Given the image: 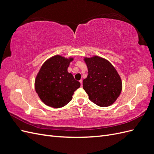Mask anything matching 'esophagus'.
<instances>
[{"instance_id": "esophagus-1", "label": "esophagus", "mask_w": 154, "mask_h": 154, "mask_svg": "<svg viewBox=\"0 0 154 154\" xmlns=\"http://www.w3.org/2000/svg\"><path fill=\"white\" fill-rule=\"evenodd\" d=\"M80 84H81V87H82V86H83V84H82V80H80Z\"/></svg>"}]
</instances>
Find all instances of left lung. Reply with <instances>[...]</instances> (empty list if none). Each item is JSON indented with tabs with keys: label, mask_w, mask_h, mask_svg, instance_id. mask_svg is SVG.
<instances>
[{
	"label": "left lung",
	"mask_w": 154,
	"mask_h": 154,
	"mask_svg": "<svg viewBox=\"0 0 154 154\" xmlns=\"http://www.w3.org/2000/svg\"><path fill=\"white\" fill-rule=\"evenodd\" d=\"M88 76L83 80V89L93 103L101 107L112 105L122 91L119 74L109 60L98 56L83 57Z\"/></svg>",
	"instance_id": "left-lung-1"
}]
</instances>
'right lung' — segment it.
Here are the masks:
<instances>
[{"mask_svg": "<svg viewBox=\"0 0 154 154\" xmlns=\"http://www.w3.org/2000/svg\"><path fill=\"white\" fill-rule=\"evenodd\" d=\"M73 57L53 56L43 63L35 80V88L41 101L47 106L60 108L72 99V95L80 87L71 73L67 71Z\"/></svg>", "mask_w": 154, "mask_h": 154, "instance_id": "add662e5", "label": "right lung"}]
</instances>
